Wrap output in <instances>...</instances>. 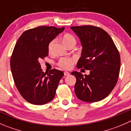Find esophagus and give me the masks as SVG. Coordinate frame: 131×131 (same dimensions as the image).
Here are the masks:
<instances>
[{
    "instance_id": "obj_1",
    "label": "esophagus",
    "mask_w": 131,
    "mask_h": 131,
    "mask_svg": "<svg viewBox=\"0 0 131 131\" xmlns=\"http://www.w3.org/2000/svg\"><path fill=\"white\" fill-rule=\"evenodd\" d=\"M70 75V73L68 72H64V76H68Z\"/></svg>"
}]
</instances>
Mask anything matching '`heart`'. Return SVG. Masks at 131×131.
Returning <instances> with one entry per match:
<instances>
[{"label":"heart","instance_id":"obj_1","mask_svg":"<svg viewBox=\"0 0 131 131\" xmlns=\"http://www.w3.org/2000/svg\"><path fill=\"white\" fill-rule=\"evenodd\" d=\"M56 40H53L50 42L49 45V51H51L54 44ZM62 42L64 43V46L68 47V46L73 43H76V40L75 37L72 35L69 34H67L64 35L62 37ZM75 62V59L73 58H63L60 59L58 62V64L59 67L64 70H70L72 68L74 63Z\"/></svg>","mask_w":131,"mask_h":131}]
</instances>
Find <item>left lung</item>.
Wrapping results in <instances>:
<instances>
[{
	"label": "left lung",
	"instance_id": "1",
	"mask_svg": "<svg viewBox=\"0 0 131 131\" xmlns=\"http://www.w3.org/2000/svg\"><path fill=\"white\" fill-rule=\"evenodd\" d=\"M82 46L78 68L90 70L83 75L76 71L75 92L79 100L97 102L106 97L115 86L121 68L119 52L109 34L99 27L91 25L71 26Z\"/></svg>",
	"mask_w": 131,
	"mask_h": 131
}]
</instances>
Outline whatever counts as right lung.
Listing matches in <instances>:
<instances>
[{
	"instance_id": "1",
	"label": "right lung",
	"mask_w": 131,
	"mask_h": 131,
	"mask_svg": "<svg viewBox=\"0 0 131 131\" xmlns=\"http://www.w3.org/2000/svg\"><path fill=\"white\" fill-rule=\"evenodd\" d=\"M64 27L42 26L22 34L15 45L10 65L14 82L22 97L42 105L53 100L64 73L56 69L42 72L39 61L47 56L49 44Z\"/></svg>"
}]
</instances>
